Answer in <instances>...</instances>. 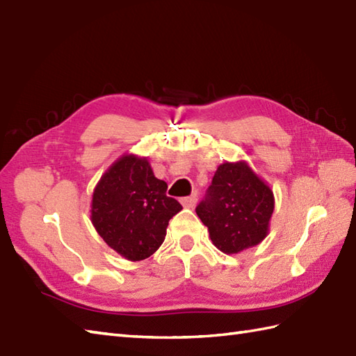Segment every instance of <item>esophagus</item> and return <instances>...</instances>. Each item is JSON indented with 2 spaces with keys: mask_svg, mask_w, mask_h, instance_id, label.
Here are the masks:
<instances>
[{
  "mask_svg": "<svg viewBox=\"0 0 356 356\" xmlns=\"http://www.w3.org/2000/svg\"><path fill=\"white\" fill-rule=\"evenodd\" d=\"M181 204L186 209H193L196 205V196H187V198H181Z\"/></svg>",
  "mask_w": 356,
  "mask_h": 356,
  "instance_id": "obj_1",
  "label": "esophagus"
}]
</instances>
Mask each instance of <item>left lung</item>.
Listing matches in <instances>:
<instances>
[{
  "label": "left lung",
  "mask_w": 356,
  "mask_h": 356,
  "mask_svg": "<svg viewBox=\"0 0 356 356\" xmlns=\"http://www.w3.org/2000/svg\"><path fill=\"white\" fill-rule=\"evenodd\" d=\"M273 211L271 187L247 161L219 164L205 200L196 207L213 245L225 254H238L262 242Z\"/></svg>",
  "instance_id": "1"
}]
</instances>
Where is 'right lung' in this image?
Masks as SVG:
<instances>
[{
  "instance_id": "add662e5",
  "label": "right lung",
  "mask_w": 356,
  "mask_h": 356,
  "mask_svg": "<svg viewBox=\"0 0 356 356\" xmlns=\"http://www.w3.org/2000/svg\"><path fill=\"white\" fill-rule=\"evenodd\" d=\"M147 158L126 154L102 175L92 192L91 222L122 257L138 262L160 248L169 220L183 210L165 195Z\"/></svg>"
}]
</instances>
